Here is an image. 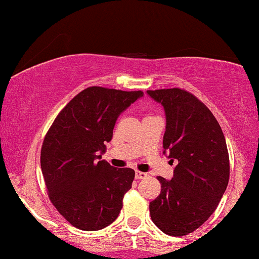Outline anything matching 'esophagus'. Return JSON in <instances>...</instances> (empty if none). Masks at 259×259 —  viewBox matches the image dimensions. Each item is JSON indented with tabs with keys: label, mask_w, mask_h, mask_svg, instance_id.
<instances>
[{
	"label": "esophagus",
	"mask_w": 259,
	"mask_h": 259,
	"mask_svg": "<svg viewBox=\"0 0 259 259\" xmlns=\"http://www.w3.org/2000/svg\"><path fill=\"white\" fill-rule=\"evenodd\" d=\"M147 177V173L145 172H140V171H137L136 172V178L137 179H145Z\"/></svg>",
	"instance_id": "1"
}]
</instances>
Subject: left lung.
Instances as JSON below:
<instances>
[{
    "label": "left lung",
    "instance_id": "left-lung-1",
    "mask_svg": "<svg viewBox=\"0 0 259 259\" xmlns=\"http://www.w3.org/2000/svg\"><path fill=\"white\" fill-rule=\"evenodd\" d=\"M164 107V154L177 161L173 178L158 177L161 192L150 203L152 222L168 236L193 232L213 213L228 187L225 137L210 109L189 92L147 91Z\"/></svg>",
    "mask_w": 259,
    "mask_h": 259
}]
</instances>
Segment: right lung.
Masks as SVG:
<instances>
[{"mask_svg":"<svg viewBox=\"0 0 259 259\" xmlns=\"http://www.w3.org/2000/svg\"><path fill=\"white\" fill-rule=\"evenodd\" d=\"M141 91L88 87L59 113L41 148V169L49 199L70 224L98 231L112 224L132 187L134 169L102 160L116 120Z\"/></svg>","mask_w":259,"mask_h":259,"instance_id":"add662e5","label":"right lung"}]
</instances>
